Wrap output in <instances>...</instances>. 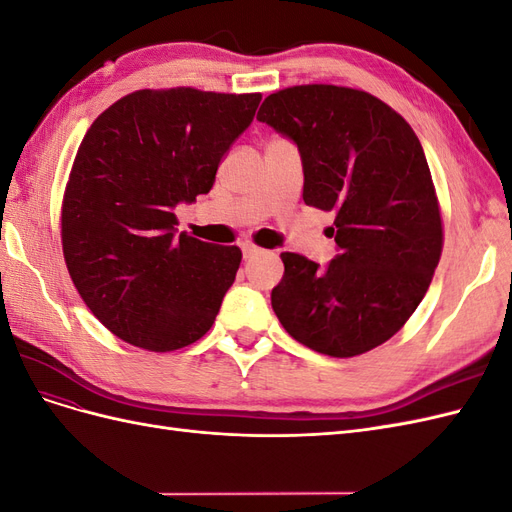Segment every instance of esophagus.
<instances>
[{"label":"esophagus","mask_w":512,"mask_h":512,"mask_svg":"<svg viewBox=\"0 0 512 512\" xmlns=\"http://www.w3.org/2000/svg\"><path fill=\"white\" fill-rule=\"evenodd\" d=\"M241 250H243V258H254V256H258L262 250L258 245H254L252 241H243L241 243Z\"/></svg>","instance_id":"obj_1"}]
</instances>
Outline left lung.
Wrapping results in <instances>:
<instances>
[{
	"instance_id": "obj_1",
	"label": "left lung",
	"mask_w": 512,
	"mask_h": 512,
	"mask_svg": "<svg viewBox=\"0 0 512 512\" xmlns=\"http://www.w3.org/2000/svg\"><path fill=\"white\" fill-rule=\"evenodd\" d=\"M256 119L299 147L303 200L335 213L339 250L324 269L284 252L273 312L290 337L320 354L369 352L414 314L442 254L421 141L389 104L337 85L275 91Z\"/></svg>"
}]
</instances>
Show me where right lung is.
Segmentation results:
<instances>
[{
    "mask_svg": "<svg viewBox=\"0 0 512 512\" xmlns=\"http://www.w3.org/2000/svg\"><path fill=\"white\" fill-rule=\"evenodd\" d=\"M260 98L141 89L87 130L61 205V245L81 299L123 342L170 352L211 329L241 250L177 235L175 207L213 188Z\"/></svg>",
    "mask_w": 512,
    "mask_h": 512,
    "instance_id": "right-lung-1",
    "label": "right lung"
}]
</instances>
